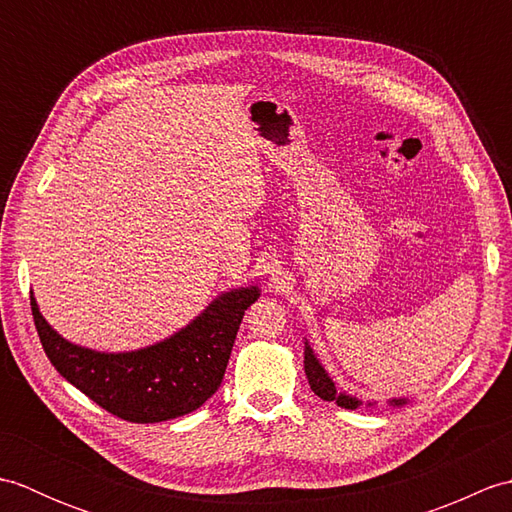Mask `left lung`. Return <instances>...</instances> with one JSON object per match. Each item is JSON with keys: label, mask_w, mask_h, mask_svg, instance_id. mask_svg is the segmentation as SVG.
<instances>
[{"label": "left lung", "mask_w": 512, "mask_h": 512, "mask_svg": "<svg viewBox=\"0 0 512 512\" xmlns=\"http://www.w3.org/2000/svg\"><path fill=\"white\" fill-rule=\"evenodd\" d=\"M303 367H306V376H308V383H310L312 391L319 398L334 400L336 405L343 407V409L361 407V400H358V398H352V396H347V394H339V391H336L332 378L325 374L323 365L317 361V356L312 354L308 343H306V356H303ZM405 402L407 400H391V405H405Z\"/></svg>", "instance_id": "left-lung-1"}]
</instances>
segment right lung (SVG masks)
I'll return each mask as SVG.
<instances>
[{
  "label": "right lung",
  "instance_id": "1",
  "mask_svg": "<svg viewBox=\"0 0 512 512\" xmlns=\"http://www.w3.org/2000/svg\"><path fill=\"white\" fill-rule=\"evenodd\" d=\"M259 288H239L217 297L200 317L169 339L145 350L105 354L79 347L54 332L30 295L32 319L54 369L127 422H162L184 416L220 387L239 323Z\"/></svg>",
  "mask_w": 512,
  "mask_h": 512
}]
</instances>
